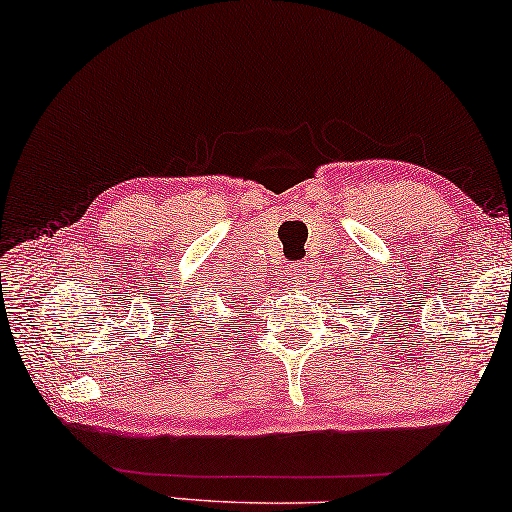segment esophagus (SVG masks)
<instances>
[{
    "label": "esophagus",
    "mask_w": 512,
    "mask_h": 512,
    "mask_svg": "<svg viewBox=\"0 0 512 512\" xmlns=\"http://www.w3.org/2000/svg\"><path fill=\"white\" fill-rule=\"evenodd\" d=\"M286 274H288V281L292 283V288L306 286L308 270H306L304 263H290V265L286 267Z\"/></svg>",
    "instance_id": "obj_1"
}]
</instances>
